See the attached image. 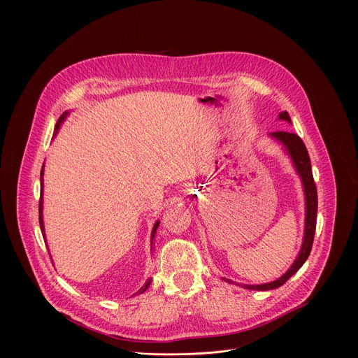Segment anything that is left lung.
Segmentation results:
<instances>
[{
    "instance_id": "1",
    "label": "left lung",
    "mask_w": 358,
    "mask_h": 358,
    "mask_svg": "<svg viewBox=\"0 0 358 358\" xmlns=\"http://www.w3.org/2000/svg\"><path fill=\"white\" fill-rule=\"evenodd\" d=\"M279 119L290 122V116L287 112L279 113ZM272 137L278 138L286 145V150L290 155L297 173L301 177L303 187H304V195H306V227H304V238H303V245L301 249L297 255V258L294 264L290 266V269L278 280L265 283V285H255V286H243L246 289H253V290H271L282 286L283 283L290 279L292 275H294L306 262V259L309 258L312 245H313V238H315V231H316V218H317V188L313 180V173H312V164H310V157L308 148H306L303 140L294 134V133H287V131H275L271 134Z\"/></svg>"
}]
</instances>
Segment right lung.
<instances>
[{"label":"right lung","mask_w":358,"mask_h":358,"mask_svg":"<svg viewBox=\"0 0 358 358\" xmlns=\"http://www.w3.org/2000/svg\"><path fill=\"white\" fill-rule=\"evenodd\" d=\"M66 115V113H65ZM65 115L64 116H61L59 119H58V122H57V126H55V131L59 129V126H61V123H62V120L65 119ZM41 176H42V173H41ZM39 225H41V231H42V235H43V221H42V195H41V198H39ZM157 227H159V222H156V225H155V229H152V235H151V239L155 238V234H156V229H157ZM150 283H151V278L145 282V285L137 292V293H143L148 286H150ZM136 293V294H137Z\"/></svg>","instance_id":"1"}]
</instances>
